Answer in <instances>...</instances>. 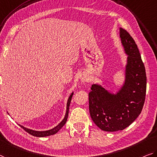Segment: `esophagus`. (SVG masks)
<instances>
[{
	"label": "esophagus",
	"mask_w": 157,
	"mask_h": 157,
	"mask_svg": "<svg viewBox=\"0 0 157 157\" xmlns=\"http://www.w3.org/2000/svg\"><path fill=\"white\" fill-rule=\"evenodd\" d=\"M83 81H84V80H83Z\"/></svg>",
	"instance_id": "obj_1"
}]
</instances>
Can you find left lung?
Listing matches in <instances>:
<instances>
[{
  "label": "left lung",
  "mask_w": 157,
  "mask_h": 157,
  "mask_svg": "<svg viewBox=\"0 0 157 157\" xmlns=\"http://www.w3.org/2000/svg\"><path fill=\"white\" fill-rule=\"evenodd\" d=\"M120 37L128 55L126 81L117 95L93 84L89 93V110L93 122L107 132L122 131L140 114L145 100L147 76L137 45L126 30L120 28Z\"/></svg>",
  "instance_id": "obj_1"
}]
</instances>
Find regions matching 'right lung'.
I'll use <instances>...</instances> for the list:
<instances>
[{"instance_id":"add662e5","label":"right lung","mask_w":157,"mask_h":157,"mask_svg":"<svg viewBox=\"0 0 157 157\" xmlns=\"http://www.w3.org/2000/svg\"><path fill=\"white\" fill-rule=\"evenodd\" d=\"M72 95H73V93H71L70 97H69L68 99V102H67V112H66V114H65L64 119L62 121L61 123H60L58 126L55 127L54 128H52L51 130H48V131H33V130L26 128H25L24 126H21V125H20V126L21 128L25 130L26 132H27L28 133H29L31 135V136H36V137H46V136H52V135L57 133V132H58L62 127H63L64 125L66 124L67 118H68L69 108V105H70V102L71 100Z\"/></svg>"}]
</instances>
